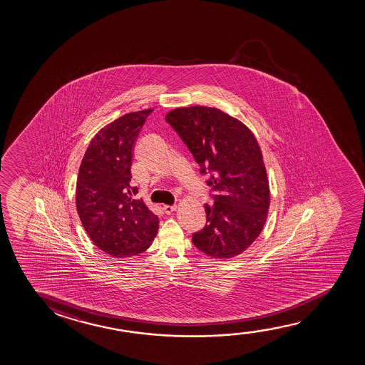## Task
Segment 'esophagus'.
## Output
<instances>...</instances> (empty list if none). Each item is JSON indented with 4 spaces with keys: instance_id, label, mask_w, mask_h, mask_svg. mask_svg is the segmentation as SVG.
<instances>
[{
    "instance_id": "1",
    "label": "esophagus",
    "mask_w": 365,
    "mask_h": 365,
    "mask_svg": "<svg viewBox=\"0 0 365 365\" xmlns=\"http://www.w3.org/2000/svg\"><path fill=\"white\" fill-rule=\"evenodd\" d=\"M162 210H163V212L167 213V215H170L172 212H175V210H177V205H163V207H162Z\"/></svg>"
}]
</instances>
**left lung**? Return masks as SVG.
Instances as JSON below:
<instances>
[{"label":"left lung","instance_id":"8db88e82","mask_svg":"<svg viewBox=\"0 0 365 365\" xmlns=\"http://www.w3.org/2000/svg\"><path fill=\"white\" fill-rule=\"evenodd\" d=\"M165 120L208 175L215 195L205 205L207 223L192 237L210 257L228 259L243 253L263 230L269 208V182L258 140L247 125L205 106L175 108Z\"/></svg>","mask_w":365,"mask_h":365}]
</instances>
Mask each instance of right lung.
Segmentation results:
<instances>
[{
    "label": "right lung",
    "mask_w": 365,
    "mask_h": 365,
    "mask_svg": "<svg viewBox=\"0 0 365 365\" xmlns=\"http://www.w3.org/2000/svg\"><path fill=\"white\" fill-rule=\"evenodd\" d=\"M153 110L122 115L91 140L81 163L76 207L87 235L101 250L113 257L140 255L150 248L158 217L130 185L132 152L145 118Z\"/></svg>",
    "instance_id": "obj_1"
}]
</instances>
